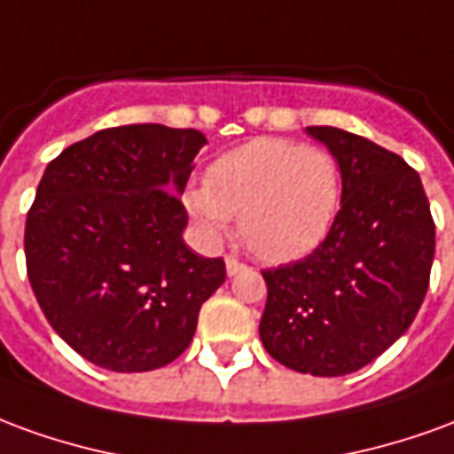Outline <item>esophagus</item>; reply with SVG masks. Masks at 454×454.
<instances>
[{
    "label": "esophagus",
    "mask_w": 454,
    "mask_h": 454,
    "mask_svg": "<svg viewBox=\"0 0 454 454\" xmlns=\"http://www.w3.org/2000/svg\"><path fill=\"white\" fill-rule=\"evenodd\" d=\"M243 270H246V265H243V262H238L236 257H226L228 277H236L238 272H243Z\"/></svg>",
    "instance_id": "obj_1"
}]
</instances>
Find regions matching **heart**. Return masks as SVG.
<instances>
[{
  "instance_id": "obj_1",
  "label": "heart",
  "mask_w": 454,
  "mask_h": 454,
  "mask_svg": "<svg viewBox=\"0 0 454 454\" xmlns=\"http://www.w3.org/2000/svg\"><path fill=\"white\" fill-rule=\"evenodd\" d=\"M187 208L216 238L240 216V238L267 262L314 253L342 204L338 160L321 148L285 138H255L211 162L207 184L187 192Z\"/></svg>"
}]
</instances>
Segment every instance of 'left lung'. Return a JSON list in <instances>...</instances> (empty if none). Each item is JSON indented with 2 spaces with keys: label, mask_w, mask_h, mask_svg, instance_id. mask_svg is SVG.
I'll use <instances>...</instances> for the list:
<instances>
[{
  "label": "left lung",
  "mask_w": 454,
  "mask_h": 454,
  "mask_svg": "<svg viewBox=\"0 0 454 454\" xmlns=\"http://www.w3.org/2000/svg\"><path fill=\"white\" fill-rule=\"evenodd\" d=\"M342 172V204L311 255L265 270V350L289 370L340 377L370 364L413 324L435 255L419 172L333 126H309Z\"/></svg>",
  "instance_id": "obj_1"
}]
</instances>
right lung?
<instances>
[{
  "mask_svg": "<svg viewBox=\"0 0 454 454\" xmlns=\"http://www.w3.org/2000/svg\"><path fill=\"white\" fill-rule=\"evenodd\" d=\"M194 129L97 130L45 168L26 218V270L48 324L84 360L150 372L177 360L199 309L226 282L221 257L184 243Z\"/></svg>",
  "mask_w": 454,
  "mask_h": 454,
  "instance_id": "right-lung-1",
  "label": "right lung"
}]
</instances>
